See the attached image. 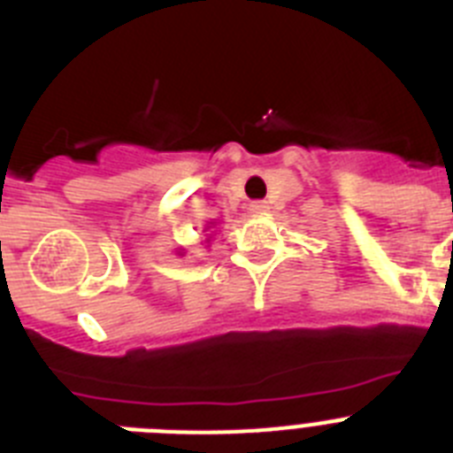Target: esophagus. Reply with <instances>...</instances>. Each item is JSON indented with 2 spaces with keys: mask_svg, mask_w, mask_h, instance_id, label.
Returning <instances> with one entry per match:
<instances>
[{
  "mask_svg": "<svg viewBox=\"0 0 453 453\" xmlns=\"http://www.w3.org/2000/svg\"><path fill=\"white\" fill-rule=\"evenodd\" d=\"M250 211L254 215H263V213H267V211H270V203L263 202V199H258V202L250 203Z\"/></svg>",
  "mask_w": 453,
  "mask_h": 453,
  "instance_id": "obj_1",
  "label": "esophagus"
}]
</instances>
